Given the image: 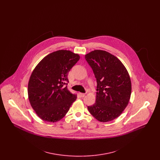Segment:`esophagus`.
Returning a JSON list of instances; mask_svg holds the SVG:
<instances>
[{
    "mask_svg": "<svg viewBox=\"0 0 160 160\" xmlns=\"http://www.w3.org/2000/svg\"><path fill=\"white\" fill-rule=\"evenodd\" d=\"M78 95H79V96H80L81 98L84 97L85 96V94H84V93H78Z\"/></svg>",
    "mask_w": 160,
    "mask_h": 160,
    "instance_id": "obj_1",
    "label": "esophagus"
}]
</instances>
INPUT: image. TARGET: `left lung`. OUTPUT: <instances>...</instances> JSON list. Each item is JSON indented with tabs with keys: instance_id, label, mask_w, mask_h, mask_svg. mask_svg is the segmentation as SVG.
<instances>
[{
	"instance_id": "8db88e82",
	"label": "left lung",
	"mask_w": 160,
	"mask_h": 160,
	"mask_svg": "<svg viewBox=\"0 0 160 160\" xmlns=\"http://www.w3.org/2000/svg\"><path fill=\"white\" fill-rule=\"evenodd\" d=\"M97 79L95 103L88 107L99 122L114 120L129 102L131 82L129 74L118 58L106 51L96 50L85 55Z\"/></svg>"
}]
</instances>
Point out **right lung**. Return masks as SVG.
I'll list each match as a JSON object with an SVG mask.
<instances>
[{
	"label": "right lung",
	"mask_w": 160,
	"mask_h": 160,
	"mask_svg": "<svg viewBox=\"0 0 160 160\" xmlns=\"http://www.w3.org/2000/svg\"><path fill=\"white\" fill-rule=\"evenodd\" d=\"M80 59L69 50L54 52L44 58L32 72L28 83L31 106L43 121L56 122L62 119L77 99L67 88L68 74Z\"/></svg>",
	"instance_id": "1"
}]
</instances>
